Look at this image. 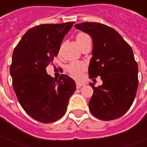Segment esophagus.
Listing matches in <instances>:
<instances>
[{
    "instance_id": "1",
    "label": "esophagus",
    "mask_w": 147,
    "mask_h": 147,
    "mask_svg": "<svg viewBox=\"0 0 147 147\" xmlns=\"http://www.w3.org/2000/svg\"><path fill=\"white\" fill-rule=\"evenodd\" d=\"M85 84L83 83H80V82H76V87L77 88H80L81 86H84Z\"/></svg>"
}]
</instances>
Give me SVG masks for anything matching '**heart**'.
<instances>
[{"mask_svg": "<svg viewBox=\"0 0 147 147\" xmlns=\"http://www.w3.org/2000/svg\"><path fill=\"white\" fill-rule=\"evenodd\" d=\"M76 40L77 44L81 49L88 44H91V38L90 35L84 32H80L77 34L76 36ZM85 69H86V64L81 61H75L71 63L67 66L68 72L76 79H80Z\"/></svg>", "mask_w": 147, "mask_h": 147, "instance_id": "obj_1", "label": "heart"}]
</instances>
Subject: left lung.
<instances>
[{
	"mask_svg": "<svg viewBox=\"0 0 147 147\" xmlns=\"http://www.w3.org/2000/svg\"><path fill=\"white\" fill-rule=\"evenodd\" d=\"M75 27L93 40L89 64L90 79L101 76L102 86L94 90L89 102L90 113L102 120L122 117L132 105L139 86L138 64L131 47L113 28L98 23H82Z\"/></svg>",
	"mask_w": 147,
	"mask_h": 147,
	"instance_id": "1",
	"label": "left lung"
}]
</instances>
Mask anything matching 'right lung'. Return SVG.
Here are the masks:
<instances>
[{
  "label": "right lung",
  "instance_id": "add662e5",
  "mask_svg": "<svg viewBox=\"0 0 147 147\" xmlns=\"http://www.w3.org/2000/svg\"><path fill=\"white\" fill-rule=\"evenodd\" d=\"M73 22L41 24L28 30L12 53L10 74L20 104L30 117L41 123H53L64 116L76 83L67 75L59 79L46 73L57 57Z\"/></svg>",
  "mask_w": 147,
  "mask_h": 147
}]
</instances>
